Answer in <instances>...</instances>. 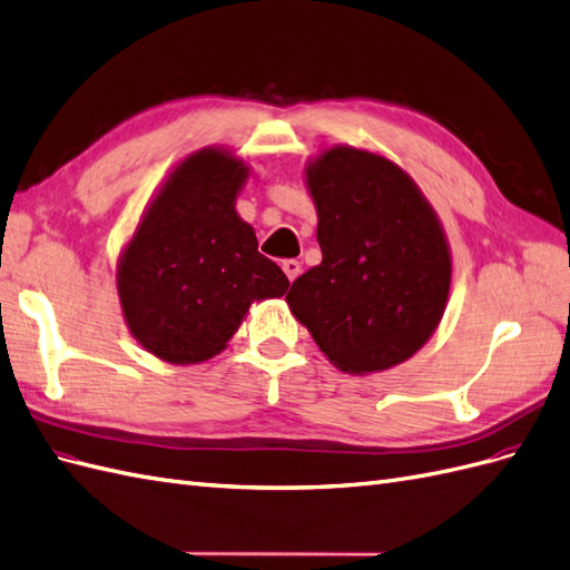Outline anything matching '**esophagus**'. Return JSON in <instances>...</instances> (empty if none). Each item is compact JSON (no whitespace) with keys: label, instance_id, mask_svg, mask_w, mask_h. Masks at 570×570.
<instances>
[{"label":"esophagus","instance_id":"obj_1","mask_svg":"<svg viewBox=\"0 0 570 570\" xmlns=\"http://www.w3.org/2000/svg\"><path fill=\"white\" fill-rule=\"evenodd\" d=\"M283 271H285V275H287V281L292 283V281H295L297 275L302 273V264H299V261H295V258H285V261H283Z\"/></svg>","mask_w":570,"mask_h":570}]
</instances>
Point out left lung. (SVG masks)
I'll return each mask as SVG.
<instances>
[{"mask_svg": "<svg viewBox=\"0 0 570 570\" xmlns=\"http://www.w3.org/2000/svg\"><path fill=\"white\" fill-rule=\"evenodd\" d=\"M318 266L287 304L337 368L383 372L417 352L445 309L451 254L436 213L397 165L335 146L306 167Z\"/></svg>", "mask_w": 570, "mask_h": 570, "instance_id": "left-lung-1", "label": "left lung"}]
</instances>
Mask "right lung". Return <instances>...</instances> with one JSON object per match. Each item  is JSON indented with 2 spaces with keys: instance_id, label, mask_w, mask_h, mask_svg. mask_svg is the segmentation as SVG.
Returning a JSON list of instances; mask_svg holds the SVG:
<instances>
[{
  "instance_id": "obj_1",
  "label": "right lung",
  "mask_w": 570,
  "mask_h": 570,
  "mask_svg": "<svg viewBox=\"0 0 570 570\" xmlns=\"http://www.w3.org/2000/svg\"><path fill=\"white\" fill-rule=\"evenodd\" d=\"M244 179L247 167L225 150L194 153L163 184L119 258L127 326L165 362L218 355L254 299L289 287L235 210Z\"/></svg>"
}]
</instances>
